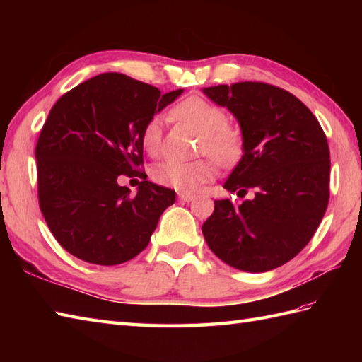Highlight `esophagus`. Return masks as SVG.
Returning a JSON list of instances; mask_svg holds the SVG:
<instances>
[{"instance_id":"34e87169","label":"esophagus","mask_w":362,"mask_h":362,"mask_svg":"<svg viewBox=\"0 0 362 362\" xmlns=\"http://www.w3.org/2000/svg\"><path fill=\"white\" fill-rule=\"evenodd\" d=\"M179 199L182 202H191L194 199V194L191 193H179Z\"/></svg>"}]
</instances>
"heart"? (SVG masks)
I'll return each mask as SVG.
<instances>
[{
    "label": "heart",
    "instance_id": "1",
    "mask_svg": "<svg viewBox=\"0 0 362 362\" xmlns=\"http://www.w3.org/2000/svg\"><path fill=\"white\" fill-rule=\"evenodd\" d=\"M171 115L180 122L193 127L201 134L199 151L210 156L221 165L232 163L240 156L243 136L240 129L227 124V113L219 105L201 96L183 99L171 110ZM161 122L157 117L146 122L141 130V144L146 152L156 156L161 148ZM152 179L166 187L182 191H193L199 185L213 179L210 161H177L165 160L152 169Z\"/></svg>",
    "mask_w": 362,
    "mask_h": 362
}]
</instances>
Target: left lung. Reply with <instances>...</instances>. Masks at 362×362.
<instances>
[{
	"instance_id": "obj_1",
	"label": "left lung",
	"mask_w": 362,
	"mask_h": 362,
	"mask_svg": "<svg viewBox=\"0 0 362 362\" xmlns=\"http://www.w3.org/2000/svg\"><path fill=\"white\" fill-rule=\"evenodd\" d=\"M235 115L243 157L224 188L255 197L214 201L202 233L214 255L245 272H266L294 258L320 224L329 199V149L317 118L298 98L264 82L204 88Z\"/></svg>"
}]
</instances>
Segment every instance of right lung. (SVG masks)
<instances>
[{
	"label": "right lung",
	"instance_id": "right-lung-1",
	"mask_svg": "<svg viewBox=\"0 0 362 362\" xmlns=\"http://www.w3.org/2000/svg\"><path fill=\"white\" fill-rule=\"evenodd\" d=\"M121 73L95 76L52 105L35 146L38 204L51 233L91 264L126 263L146 249L175 191L121 175H143L141 130L182 95ZM146 175V173H144Z\"/></svg>",
	"mask_w": 362,
	"mask_h": 362
}]
</instances>
